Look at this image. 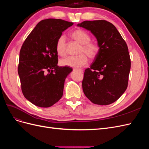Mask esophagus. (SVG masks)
Listing matches in <instances>:
<instances>
[{
  "label": "esophagus",
  "mask_w": 149,
  "mask_h": 149,
  "mask_svg": "<svg viewBox=\"0 0 149 149\" xmlns=\"http://www.w3.org/2000/svg\"><path fill=\"white\" fill-rule=\"evenodd\" d=\"M73 70H77V71H79V72H81V73H83V70L81 69H78V68H74Z\"/></svg>",
  "instance_id": "34e87169"
}]
</instances>
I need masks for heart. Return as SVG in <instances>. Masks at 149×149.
<instances>
[{
    "instance_id": "obj_1",
    "label": "heart",
    "mask_w": 149,
    "mask_h": 149,
    "mask_svg": "<svg viewBox=\"0 0 149 149\" xmlns=\"http://www.w3.org/2000/svg\"><path fill=\"white\" fill-rule=\"evenodd\" d=\"M71 38L81 45L79 53L80 55L76 56H68L62 59L60 63L62 66L79 68L87 64L88 61V56L90 59L95 58L100 51V47L96 43L91 42V37L84 30L77 29L70 33ZM66 39L64 36H60L56 42V52L58 55L64 56L66 55ZM87 54L86 56L84 54Z\"/></svg>"
}]
</instances>
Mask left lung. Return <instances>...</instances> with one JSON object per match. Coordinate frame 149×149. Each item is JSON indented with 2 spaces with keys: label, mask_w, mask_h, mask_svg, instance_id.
I'll list each match as a JSON object with an SVG mask.
<instances>
[{
  "label": "left lung",
  "mask_w": 149,
  "mask_h": 149,
  "mask_svg": "<svg viewBox=\"0 0 149 149\" xmlns=\"http://www.w3.org/2000/svg\"><path fill=\"white\" fill-rule=\"evenodd\" d=\"M77 25L91 31L100 47L98 55L84 71L83 92L93 103L109 105L127 88L131 64L127 45L116 26L106 20H86Z\"/></svg>",
  "instance_id": "left-lung-1"
}]
</instances>
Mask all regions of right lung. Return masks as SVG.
Here are the masks:
<instances>
[{
	"mask_svg": "<svg viewBox=\"0 0 149 149\" xmlns=\"http://www.w3.org/2000/svg\"><path fill=\"white\" fill-rule=\"evenodd\" d=\"M73 25L61 19L43 20L22 45L18 66L22 91L35 106L50 107L63 96L65 79L73 69L57 65L56 42Z\"/></svg>",
	"mask_w": 149,
	"mask_h": 149,
	"instance_id": "1",
	"label": "right lung"
}]
</instances>
